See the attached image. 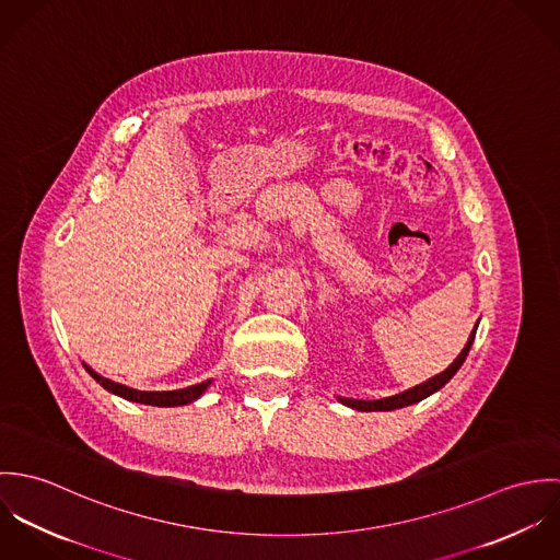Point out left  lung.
Here are the masks:
<instances>
[{"label": "left lung", "mask_w": 560, "mask_h": 560, "mask_svg": "<svg viewBox=\"0 0 560 560\" xmlns=\"http://www.w3.org/2000/svg\"><path fill=\"white\" fill-rule=\"evenodd\" d=\"M477 327H479V323L475 325V329H472V334H470L466 347H464L462 353L455 358V362H453L446 371L438 373L435 377H431V380H427V382H422V384H418V386H413V388H409V390H405V393H399V395H395V397H386V399L360 400L338 397V400H340L342 405L351 407V409H358V411H393V409H400V407H407V405H413V402H418V400L431 397L433 393H438L440 388H444V386L453 380V375L462 369V364L466 362V358H468V353H470V347H472V342H475Z\"/></svg>", "instance_id": "obj_1"}]
</instances>
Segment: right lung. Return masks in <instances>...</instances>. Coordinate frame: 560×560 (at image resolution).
Returning <instances> with one entry per match:
<instances>
[{"label":"right lung","instance_id":"1","mask_svg":"<svg viewBox=\"0 0 560 560\" xmlns=\"http://www.w3.org/2000/svg\"><path fill=\"white\" fill-rule=\"evenodd\" d=\"M85 371L90 373V377L101 384L107 393L116 395V397H122V399L133 400V402H144V405H155V407H178V405H187V402H194L196 399L202 397V393L211 386L213 380H207L202 384H196V386H187V388H180V390H165V393H144V390H136V388H129V386H122V384H116L103 375H98L96 371H92L88 364H83Z\"/></svg>","mask_w":560,"mask_h":560}]
</instances>
